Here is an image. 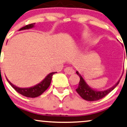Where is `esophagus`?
Instances as JSON below:
<instances>
[{"instance_id":"1","label":"esophagus","mask_w":127,"mask_h":127,"mask_svg":"<svg viewBox=\"0 0 127 127\" xmlns=\"http://www.w3.org/2000/svg\"><path fill=\"white\" fill-rule=\"evenodd\" d=\"M64 72L68 75H72L75 73V70L72 67H68L64 69Z\"/></svg>"}]
</instances>
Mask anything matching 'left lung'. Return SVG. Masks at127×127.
Instances as JSON below:
<instances>
[{
    "instance_id": "8db88e82",
    "label": "left lung",
    "mask_w": 127,
    "mask_h": 127,
    "mask_svg": "<svg viewBox=\"0 0 127 127\" xmlns=\"http://www.w3.org/2000/svg\"><path fill=\"white\" fill-rule=\"evenodd\" d=\"M76 73L80 77V81H79L78 87L76 89V92L81 96L82 98L89 101H97V100L101 99L102 97L105 96L107 94H108L113 89L116 88V87L118 86L119 82H120L121 78V77L119 79V80L118 81V82L110 88L101 91V90H97L96 89L92 88L90 86H89L86 82L85 79L83 78V76L81 75V74H79L78 71H76Z\"/></svg>"
}]
</instances>
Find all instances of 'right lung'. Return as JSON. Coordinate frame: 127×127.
Here are the masks:
<instances>
[{"label":"right lung","mask_w":127,"mask_h":127,"mask_svg":"<svg viewBox=\"0 0 127 127\" xmlns=\"http://www.w3.org/2000/svg\"><path fill=\"white\" fill-rule=\"evenodd\" d=\"M34 25L35 23H32V24L26 25V26H24V27H22V28H20L19 31L30 30V29L34 28ZM55 73H57V72H54L49 73V74L47 75V76H46L40 83H39L38 84L35 85L34 86H32V87H26V88H21V87H17V86H15V85L12 84V83L8 80L6 77V78L7 81H8V82L9 83V84H10L18 93H19L20 94L22 95L25 96L26 97H35L41 95L42 94L45 90H46L49 87L51 83V80H52L53 75L55 74Z\"/></svg>","instance_id":"right-lung-1"}]
</instances>
